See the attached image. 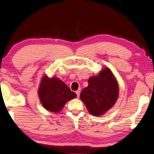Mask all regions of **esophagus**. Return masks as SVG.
I'll return each mask as SVG.
<instances>
[{
    "mask_svg": "<svg viewBox=\"0 0 154 154\" xmlns=\"http://www.w3.org/2000/svg\"><path fill=\"white\" fill-rule=\"evenodd\" d=\"M76 94H77V97H79V95H80V93H81V91H76Z\"/></svg>",
    "mask_w": 154,
    "mask_h": 154,
    "instance_id": "34e87169",
    "label": "esophagus"
}]
</instances>
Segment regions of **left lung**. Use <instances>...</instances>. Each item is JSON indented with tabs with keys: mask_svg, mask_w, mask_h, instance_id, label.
I'll return each instance as SVG.
<instances>
[{
	"mask_svg": "<svg viewBox=\"0 0 154 154\" xmlns=\"http://www.w3.org/2000/svg\"><path fill=\"white\" fill-rule=\"evenodd\" d=\"M88 83L81 91L80 98L90 113L99 116L116 103L119 95L118 84L109 68L104 69L97 76L90 77Z\"/></svg>",
	"mask_w": 154,
	"mask_h": 154,
	"instance_id": "obj_1",
	"label": "left lung"
}]
</instances>
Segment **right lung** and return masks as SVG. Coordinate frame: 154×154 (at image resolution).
Masks as SVG:
<instances>
[{
	"mask_svg": "<svg viewBox=\"0 0 154 154\" xmlns=\"http://www.w3.org/2000/svg\"><path fill=\"white\" fill-rule=\"evenodd\" d=\"M38 96L45 109L57 113L63 109L67 101L75 98L77 95L58 78L50 79L44 76L39 87Z\"/></svg>",
	"mask_w": 154,
	"mask_h": 154,
	"instance_id": "obj_1",
	"label": "right lung"
}]
</instances>
